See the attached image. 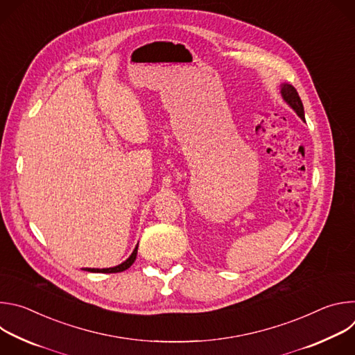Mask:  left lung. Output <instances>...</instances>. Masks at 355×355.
<instances>
[{
  "instance_id": "obj_1",
  "label": "left lung",
  "mask_w": 355,
  "mask_h": 355,
  "mask_svg": "<svg viewBox=\"0 0 355 355\" xmlns=\"http://www.w3.org/2000/svg\"><path fill=\"white\" fill-rule=\"evenodd\" d=\"M281 94H282V98L285 103L297 114V116L305 121V111H303V104L300 101V96L297 94V91L295 89L293 85L291 84H282L281 85Z\"/></svg>"
}]
</instances>
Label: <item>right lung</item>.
Here are the masks:
<instances>
[{
    "label": "right lung",
    "mask_w": 355,
    "mask_h": 355,
    "mask_svg": "<svg viewBox=\"0 0 355 355\" xmlns=\"http://www.w3.org/2000/svg\"><path fill=\"white\" fill-rule=\"evenodd\" d=\"M139 245V244H137ZM137 245L135 247V250H133V252L130 254V257L126 260V261H123L122 264H119V266H116V267H111V268H85V271H89V272H104V274H111V272H122V271H125V270H128L133 263H135V260H136V256H137Z\"/></svg>",
    "instance_id": "obj_1"
}]
</instances>
